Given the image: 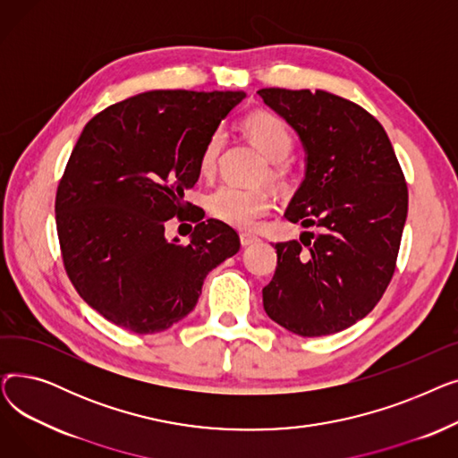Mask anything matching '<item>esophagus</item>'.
<instances>
[{"instance_id":"esophagus-1","label":"esophagus","mask_w":458,"mask_h":458,"mask_svg":"<svg viewBox=\"0 0 458 458\" xmlns=\"http://www.w3.org/2000/svg\"><path fill=\"white\" fill-rule=\"evenodd\" d=\"M239 239H242V245H243V247H249V245H254V243L259 242V237L254 235V233H250V232L239 233Z\"/></svg>"}]
</instances>
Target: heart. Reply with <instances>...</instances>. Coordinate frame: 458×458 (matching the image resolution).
I'll return each instance as SVG.
<instances>
[{
  "mask_svg": "<svg viewBox=\"0 0 458 458\" xmlns=\"http://www.w3.org/2000/svg\"><path fill=\"white\" fill-rule=\"evenodd\" d=\"M245 130L252 142L267 159L275 161L273 174L282 176L284 161L293 150V135L284 120L271 113H252L245 118ZM225 147V133L215 131L200 154V173L211 174L216 166V157ZM271 208V195L263 189L239 187L225 183L216 187L208 197L209 213L226 225L237 228H249L252 223Z\"/></svg>",
  "mask_w": 458,
  "mask_h": 458,
  "instance_id": "obj_1",
  "label": "heart"
}]
</instances>
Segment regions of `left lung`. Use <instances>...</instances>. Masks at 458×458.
I'll return each mask as SVG.
<instances>
[{
  "label": "left lung",
  "instance_id": "8db88e82",
  "mask_svg": "<svg viewBox=\"0 0 458 458\" xmlns=\"http://www.w3.org/2000/svg\"><path fill=\"white\" fill-rule=\"evenodd\" d=\"M258 94L295 130L306 154L304 180L284 216L319 228L275 245L278 266L263 287V308L304 338L345 330L375 308L395 271L408 211L399 161L378 120L340 96Z\"/></svg>",
  "mask_w": 458,
  "mask_h": 458
}]
</instances>
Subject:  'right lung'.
Instances as JSON below:
<instances>
[{
    "label": "right lung",
    "instance_id": "right-lung-1",
    "mask_svg": "<svg viewBox=\"0 0 458 458\" xmlns=\"http://www.w3.org/2000/svg\"><path fill=\"white\" fill-rule=\"evenodd\" d=\"M243 90H148L109 106L83 128L55 197L64 269L80 297L116 327L156 334L187 318L206 275L242 243L204 219L187 245L165 237L185 213L200 154Z\"/></svg>",
    "mask_w": 458,
    "mask_h": 458
}]
</instances>
